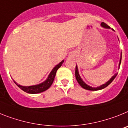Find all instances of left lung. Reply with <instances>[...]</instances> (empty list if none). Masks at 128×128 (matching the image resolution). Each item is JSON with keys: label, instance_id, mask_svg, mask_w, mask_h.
Wrapping results in <instances>:
<instances>
[{"label": "left lung", "instance_id": "left-lung-1", "mask_svg": "<svg viewBox=\"0 0 128 128\" xmlns=\"http://www.w3.org/2000/svg\"><path fill=\"white\" fill-rule=\"evenodd\" d=\"M100 26L102 28H104L110 29V26H109L108 25V24H106V23H104V22H102V23H101ZM112 30H113V29H112ZM121 59H122V53H121L120 56L119 64H118V69H119L120 65ZM116 75H117V73H115V75H113V76H112V78H111L108 81V82H106L105 84H102V85L100 86H98V87H96V88L92 87V86H89V85H88L87 84H86V83L84 82V81H83V80L82 79V78H81L80 76V75H79V73H78V70L77 66H76V69H75V77H76V80H77V82H78V84H79L80 85L81 87L83 88H84V89H86V90H87L97 91V90H102V89L105 88L106 87H107V86L109 85V84H111V83L112 82V81H113V80L115 79V78L116 77Z\"/></svg>", "mask_w": 128, "mask_h": 128}]
</instances>
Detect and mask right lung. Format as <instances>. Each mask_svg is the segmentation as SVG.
I'll list each match as a JSON object with an SVG mask.
<instances>
[{
    "label": "right lung",
    "instance_id": "right-lung-1",
    "mask_svg": "<svg viewBox=\"0 0 128 128\" xmlns=\"http://www.w3.org/2000/svg\"><path fill=\"white\" fill-rule=\"evenodd\" d=\"M64 60H62L60 63L56 65L55 67L53 68L52 72L49 74L48 76L46 78L45 81H44L43 82L40 83L36 85L33 86H21L20 84H18L17 83L15 82V81H14V82L18 86V87L23 90L24 92H26V93H31V94H36V93H39L41 92H43L44 91L47 90L50 87L52 84H53V82L55 78V75H56V71L60 66H62V63L64 62Z\"/></svg>",
    "mask_w": 128,
    "mask_h": 128
}]
</instances>
